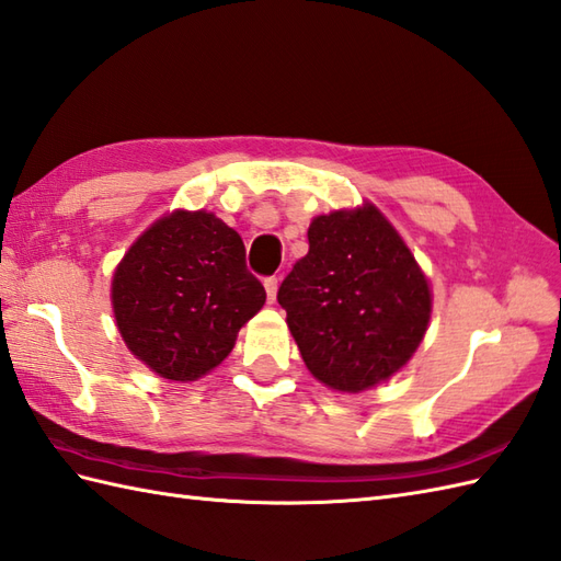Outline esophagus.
I'll use <instances>...</instances> for the list:
<instances>
[{"mask_svg":"<svg viewBox=\"0 0 561 561\" xmlns=\"http://www.w3.org/2000/svg\"><path fill=\"white\" fill-rule=\"evenodd\" d=\"M277 289H279V279L277 277H267L265 279V291H267V301L270 304L277 301Z\"/></svg>","mask_w":561,"mask_h":561,"instance_id":"obj_1","label":"esophagus"}]
</instances>
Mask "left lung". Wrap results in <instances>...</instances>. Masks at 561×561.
Returning <instances> with one entry per match:
<instances>
[{
	"instance_id": "8db88e82",
	"label": "left lung",
	"mask_w": 561,
	"mask_h": 561,
	"mask_svg": "<svg viewBox=\"0 0 561 561\" xmlns=\"http://www.w3.org/2000/svg\"><path fill=\"white\" fill-rule=\"evenodd\" d=\"M310 375L342 394L387 382L419 351L430 279L370 201L310 219L308 255L277 294Z\"/></svg>"
}]
</instances>
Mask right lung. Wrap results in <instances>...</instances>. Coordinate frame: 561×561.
<instances>
[{
    "label": "right lung",
    "instance_id": "1",
    "mask_svg": "<svg viewBox=\"0 0 561 561\" xmlns=\"http://www.w3.org/2000/svg\"><path fill=\"white\" fill-rule=\"evenodd\" d=\"M112 312L126 348L169 382H195L225 360L265 306L245 249L215 213L154 219L114 267Z\"/></svg>",
    "mask_w": 561,
    "mask_h": 561
}]
</instances>
